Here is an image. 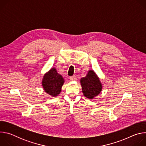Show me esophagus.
I'll return each instance as SVG.
<instances>
[{
	"label": "esophagus",
	"mask_w": 146,
	"mask_h": 146,
	"mask_svg": "<svg viewBox=\"0 0 146 146\" xmlns=\"http://www.w3.org/2000/svg\"><path fill=\"white\" fill-rule=\"evenodd\" d=\"M76 77L75 76H70L69 77V79L71 80V81H75L76 80Z\"/></svg>",
	"instance_id": "obj_1"
}]
</instances>
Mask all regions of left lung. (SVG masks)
<instances>
[{"label": "left lung", "mask_w": 146, "mask_h": 146, "mask_svg": "<svg viewBox=\"0 0 146 146\" xmlns=\"http://www.w3.org/2000/svg\"><path fill=\"white\" fill-rule=\"evenodd\" d=\"M80 82L82 93L87 98L93 99L102 90L100 80L93 70H90L86 77L81 78Z\"/></svg>", "instance_id": "8db88e82"}]
</instances>
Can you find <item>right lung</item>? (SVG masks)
Returning <instances> with one entry per match:
<instances>
[{"mask_svg":"<svg viewBox=\"0 0 146 146\" xmlns=\"http://www.w3.org/2000/svg\"><path fill=\"white\" fill-rule=\"evenodd\" d=\"M64 82L63 77L57 73L55 68H52L44 75L42 85L46 92L53 96H56L60 92Z\"/></svg>","mask_w":146,"mask_h":146,"instance_id":"right-lung-1","label":"right lung"}]
</instances>
